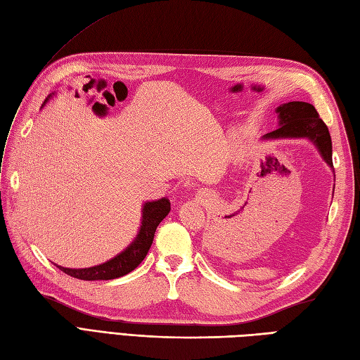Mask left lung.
<instances>
[{"label":"left lung","instance_id":"left-lung-1","mask_svg":"<svg viewBox=\"0 0 360 360\" xmlns=\"http://www.w3.org/2000/svg\"><path fill=\"white\" fill-rule=\"evenodd\" d=\"M278 129L262 136V140L307 139L316 146L321 157L333 168L331 137L316 108L307 102H287L276 107ZM335 172V171H333ZM335 191V189H333Z\"/></svg>","mask_w":360,"mask_h":360}]
</instances>
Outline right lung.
Returning <instances> with one entry per match:
<instances>
[{
    "instance_id": "obj_1",
    "label": "right lung",
    "mask_w": 360,
    "mask_h": 360,
    "mask_svg": "<svg viewBox=\"0 0 360 360\" xmlns=\"http://www.w3.org/2000/svg\"><path fill=\"white\" fill-rule=\"evenodd\" d=\"M53 94L55 93H51L49 98L44 101L42 108L46 107V103ZM169 210H171V203L166 197L160 200L146 201L142 207V224L139 227L136 238L131 241L124 250L117 253L116 257L102 262L99 266H93L86 269H68V267L58 266L59 270H63L64 274L73 278L84 279V281H98V279L107 281V279H116L120 276H125L143 261V258L146 257V253L153 244L157 226H159L163 218L169 214Z\"/></svg>"
}]
</instances>
